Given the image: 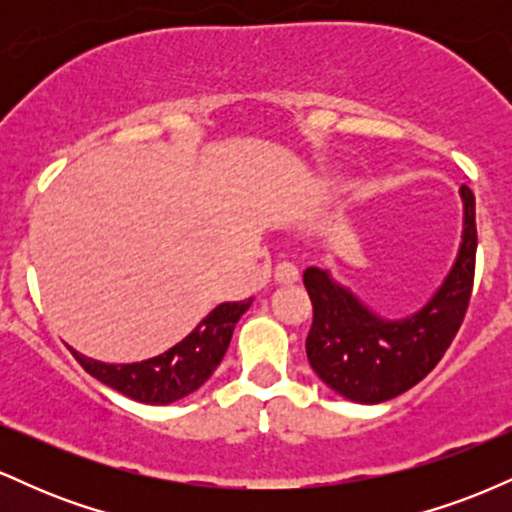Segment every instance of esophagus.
I'll list each match as a JSON object with an SVG mask.
<instances>
[{
  "mask_svg": "<svg viewBox=\"0 0 512 512\" xmlns=\"http://www.w3.org/2000/svg\"><path fill=\"white\" fill-rule=\"evenodd\" d=\"M298 267L293 262H279L274 269V279L279 281V284H293V281H298Z\"/></svg>",
  "mask_w": 512,
  "mask_h": 512,
  "instance_id": "1",
  "label": "esophagus"
}]
</instances>
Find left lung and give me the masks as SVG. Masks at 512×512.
<instances>
[{
    "mask_svg": "<svg viewBox=\"0 0 512 512\" xmlns=\"http://www.w3.org/2000/svg\"><path fill=\"white\" fill-rule=\"evenodd\" d=\"M464 204L462 243L455 264L414 315L385 320L368 310L327 269L308 267L303 284L313 303L305 354L317 378L358 404H380L426 378L460 330L474 284L477 221L474 195L460 187Z\"/></svg>",
    "mask_w": 512,
    "mask_h": 512,
    "instance_id": "1",
    "label": "left lung"
}]
</instances>
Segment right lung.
<instances>
[{"label":"right lung","mask_w":512,"mask_h":512,"mask_svg":"<svg viewBox=\"0 0 512 512\" xmlns=\"http://www.w3.org/2000/svg\"><path fill=\"white\" fill-rule=\"evenodd\" d=\"M252 298L216 305L182 342L168 351L139 363H103L72 349L76 361L88 375L142 404H170L192 395L211 378L231 344L240 315Z\"/></svg>","instance_id":"add662e5"}]
</instances>
